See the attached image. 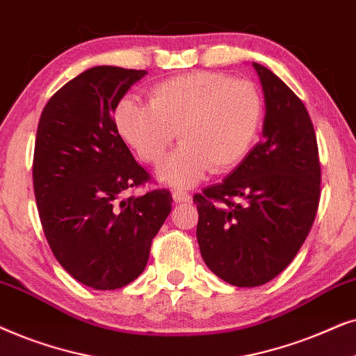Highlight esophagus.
I'll return each mask as SVG.
<instances>
[{"instance_id":"1","label":"esophagus","mask_w":356,"mask_h":356,"mask_svg":"<svg viewBox=\"0 0 356 356\" xmlns=\"http://www.w3.org/2000/svg\"><path fill=\"white\" fill-rule=\"evenodd\" d=\"M172 197L177 203H186V202L191 200V195H188L186 191H182V188H174Z\"/></svg>"}]
</instances>
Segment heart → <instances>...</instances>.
<instances>
[{"label": "heart", "mask_w": 356, "mask_h": 356, "mask_svg": "<svg viewBox=\"0 0 356 356\" xmlns=\"http://www.w3.org/2000/svg\"><path fill=\"white\" fill-rule=\"evenodd\" d=\"M264 101L254 83L216 71L172 76L149 89V101L123 97L113 125L145 163L158 165L179 131L181 148L159 175L172 186H192L208 170L236 168L257 138Z\"/></svg>", "instance_id": "b5f03b06"}]
</instances>
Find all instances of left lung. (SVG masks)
Returning <instances> with one entry per match:
<instances>
[{"label":"left lung","instance_id":"left-lung-1","mask_svg":"<svg viewBox=\"0 0 356 356\" xmlns=\"http://www.w3.org/2000/svg\"><path fill=\"white\" fill-rule=\"evenodd\" d=\"M265 120L259 141L218 186L193 195L197 241L213 273L234 286H260L301 249L321 198L316 131L305 104L265 66Z\"/></svg>","mask_w":356,"mask_h":356}]
</instances>
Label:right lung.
<instances>
[{
  "instance_id": "1",
  "label": "right lung",
  "mask_w": 356,
  "mask_h": 356,
  "mask_svg": "<svg viewBox=\"0 0 356 356\" xmlns=\"http://www.w3.org/2000/svg\"><path fill=\"white\" fill-rule=\"evenodd\" d=\"M145 70L94 66L58 89L37 127L34 193L51 252L74 280L117 290L140 277L172 208L113 125V111Z\"/></svg>"
}]
</instances>
